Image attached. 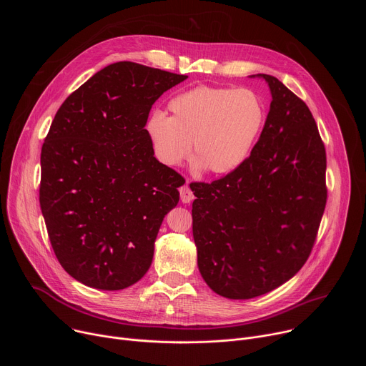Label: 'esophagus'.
Listing matches in <instances>:
<instances>
[{
	"instance_id": "obj_1",
	"label": "esophagus",
	"mask_w": 366,
	"mask_h": 366,
	"mask_svg": "<svg viewBox=\"0 0 366 366\" xmlns=\"http://www.w3.org/2000/svg\"><path fill=\"white\" fill-rule=\"evenodd\" d=\"M179 194H181V201L182 202H191L192 199H194V194H192V191L189 189V187L188 185H184V187H181V189H179Z\"/></svg>"
}]
</instances>
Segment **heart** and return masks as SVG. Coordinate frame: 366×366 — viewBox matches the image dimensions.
I'll use <instances>...</instances> for the list:
<instances>
[{
    "instance_id": "obj_1",
    "label": "heart",
    "mask_w": 366,
    "mask_h": 366,
    "mask_svg": "<svg viewBox=\"0 0 366 366\" xmlns=\"http://www.w3.org/2000/svg\"><path fill=\"white\" fill-rule=\"evenodd\" d=\"M171 117L154 113L146 123L154 156L167 167L181 165L191 153L212 175L240 168L265 124V104L249 88L199 85L174 97Z\"/></svg>"
}]
</instances>
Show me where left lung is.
<instances>
[{
  "mask_svg": "<svg viewBox=\"0 0 366 366\" xmlns=\"http://www.w3.org/2000/svg\"><path fill=\"white\" fill-rule=\"evenodd\" d=\"M257 76L272 101L250 156L220 179L189 185L198 269L232 300L264 295L302 268L327 201L326 149L310 109L275 76Z\"/></svg>",
  "mask_w": 366,
  "mask_h": 366,
  "instance_id": "obj_1",
  "label": "left lung"
}]
</instances>
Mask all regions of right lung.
Instances as JSON below:
<instances>
[{
  "instance_id": "obj_1",
  "label": "right lung",
  "mask_w": 366,
  "mask_h": 366,
  "mask_svg": "<svg viewBox=\"0 0 366 366\" xmlns=\"http://www.w3.org/2000/svg\"><path fill=\"white\" fill-rule=\"evenodd\" d=\"M187 78L112 64L51 122L40 154V208L59 264L84 285L124 290L150 268L185 179L154 158L144 126L154 101Z\"/></svg>"
}]
</instances>
